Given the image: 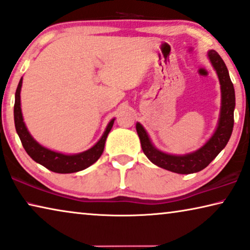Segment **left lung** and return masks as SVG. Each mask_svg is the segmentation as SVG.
<instances>
[{"label": "left lung", "mask_w": 250, "mask_h": 250, "mask_svg": "<svg viewBox=\"0 0 250 250\" xmlns=\"http://www.w3.org/2000/svg\"><path fill=\"white\" fill-rule=\"evenodd\" d=\"M208 56L216 71L220 84H221V110H220L218 127L211 139L203 146L191 153L184 155L165 153L152 144L143 126L140 123H136V132L139 134L141 146H142L144 154L152 164L169 170V171L187 175V173H194L203 170L224 149V146L229 142L231 133H232L233 110L236 106L233 84L221 56L213 49L208 50Z\"/></svg>", "instance_id": "1"}]
</instances>
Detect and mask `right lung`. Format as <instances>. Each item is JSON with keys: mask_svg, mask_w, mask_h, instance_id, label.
Masks as SVG:
<instances>
[{"mask_svg": "<svg viewBox=\"0 0 250 250\" xmlns=\"http://www.w3.org/2000/svg\"><path fill=\"white\" fill-rule=\"evenodd\" d=\"M22 86V78L20 79L16 91V101H14V125L18 135H19L21 143L32 160L37 164L44 166L50 171L57 173H71L81 171V170L90 167L100 158L103 154L106 139L109 134L111 127L114 125L115 119H111L109 124L107 125L106 131L103 134L101 139L93 146L91 149L77 154H63L60 152L52 151L47 147L42 146L30 135L23 122L22 113H21L20 104V91Z\"/></svg>", "mask_w": 250, "mask_h": 250, "instance_id": "add662e5", "label": "right lung"}]
</instances>
